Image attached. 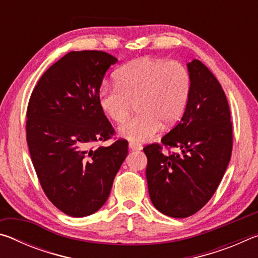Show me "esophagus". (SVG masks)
<instances>
[{"instance_id": "obj_1", "label": "esophagus", "mask_w": 258, "mask_h": 258, "mask_svg": "<svg viewBox=\"0 0 258 258\" xmlns=\"http://www.w3.org/2000/svg\"><path fill=\"white\" fill-rule=\"evenodd\" d=\"M128 147H130V149H132V150H141L142 149V146L137 142H130Z\"/></svg>"}]
</instances>
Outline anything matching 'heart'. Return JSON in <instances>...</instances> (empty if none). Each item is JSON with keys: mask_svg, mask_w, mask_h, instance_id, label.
I'll list each match as a JSON object with an SVG mask.
<instances>
[{"mask_svg": "<svg viewBox=\"0 0 258 258\" xmlns=\"http://www.w3.org/2000/svg\"><path fill=\"white\" fill-rule=\"evenodd\" d=\"M116 85H102L98 92L101 110L115 123H124L137 103V117L119 127L130 141H146L161 127L181 118L191 92V76L177 61L142 58L115 73Z\"/></svg>", "mask_w": 258, "mask_h": 258, "instance_id": "b5f03b06", "label": "heart"}]
</instances>
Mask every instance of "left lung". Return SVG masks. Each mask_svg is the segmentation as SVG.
<instances>
[{
  "instance_id": "left-lung-1",
  "label": "left lung",
  "mask_w": 258,
  "mask_h": 258,
  "mask_svg": "<svg viewBox=\"0 0 258 258\" xmlns=\"http://www.w3.org/2000/svg\"><path fill=\"white\" fill-rule=\"evenodd\" d=\"M187 71L191 92L180 123L164 135L160 145L143 148L151 203L175 218L194 215L213 197L233 143L230 108L221 84L197 59L187 63Z\"/></svg>"
}]
</instances>
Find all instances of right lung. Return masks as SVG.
Returning a JSON list of instances; mask_svg holds the SVG:
<instances>
[{
	"mask_svg": "<svg viewBox=\"0 0 258 258\" xmlns=\"http://www.w3.org/2000/svg\"><path fill=\"white\" fill-rule=\"evenodd\" d=\"M117 59L103 51H72L43 74L27 107L26 139L43 191L61 212L84 217L107 202L128 142L115 134L98 102L104 74Z\"/></svg>",
	"mask_w": 258,
	"mask_h": 258,
	"instance_id": "add662e5",
	"label": "right lung"
}]
</instances>
